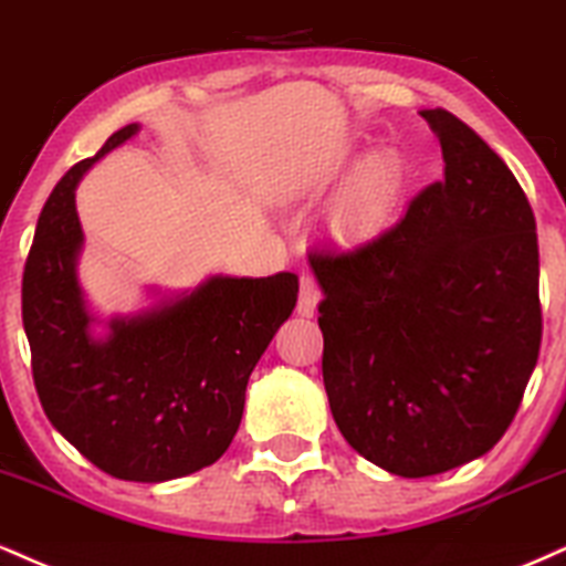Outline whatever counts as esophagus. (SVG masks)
I'll return each instance as SVG.
<instances>
[{
  "label": "esophagus",
  "mask_w": 566,
  "mask_h": 566,
  "mask_svg": "<svg viewBox=\"0 0 566 566\" xmlns=\"http://www.w3.org/2000/svg\"><path fill=\"white\" fill-rule=\"evenodd\" d=\"M317 302H321V289H317V281L310 275V272H302V277H298L296 312L302 317H312L317 310Z\"/></svg>",
  "instance_id": "esophagus-1"
}]
</instances>
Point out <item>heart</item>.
<instances>
[{
	"label": "heart",
	"instance_id": "b5f03b06",
	"mask_svg": "<svg viewBox=\"0 0 566 566\" xmlns=\"http://www.w3.org/2000/svg\"><path fill=\"white\" fill-rule=\"evenodd\" d=\"M402 190V166L395 153L374 150L357 164L342 198V219L352 228H374L389 214Z\"/></svg>",
	"mask_w": 566,
	"mask_h": 566
}]
</instances>
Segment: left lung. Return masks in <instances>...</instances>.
<instances>
[{
    "label": "left lung",
    "mask_w": 566,
    "mask_h": 566,
    "mask_svg": "<svg viewBox=\"0 0 566 566\" xmlns=\"http://www.w3.org/2000/svg\"><path fill=\"white\" fill-rule=\"evenodd\" d=\"M421 116L442 145V182L374 241L307 254L336 427L408 480L493 450L543 336L533 206L471 126L442 108Z\"/></svg>",
    "instance_id": "8db88e82"
}]
</instances>
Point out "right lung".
<instances>
[{
	"mask_svg": "<svg viewBox=\"0 0 566 566\" xmlns=\"http://www.w3.org/2000/svg\"><path fill=\"white\" fill-rule=\"evenodd\" d=\"M139 124L65 171L23 270V328L46 418L105 474L166 482L211 467L241 427L245 384L296 307L298 277L214 275L137 315L99 321L76 275V185Z\"/></svg>",
	"mask_w": 566,
	"mask_h": 566,
	"instance_id": "1",
	"label": "right lung"
}]
</instances>
